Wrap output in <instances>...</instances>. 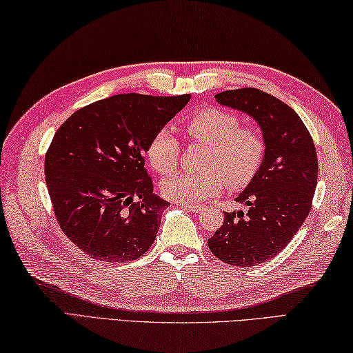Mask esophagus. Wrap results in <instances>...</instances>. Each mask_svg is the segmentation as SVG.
<instances>
[{
	"mask_svg": "<svg viewBox=\"0 0 353 353\" xmlns=\"http://www.w3.org/2000/svg\"><path fill=\"white\" fill-rule=\"evenodd\" d=\"M179 205H183L184 208H187V210H190L193 213L203 212V205H198V204H179Z\"/></svg>",
	"mask_w": 353,
	"mask_h": 353,
	"instance_id": "esophagus-1",
	"label": "esophagus"
}]
</instances>
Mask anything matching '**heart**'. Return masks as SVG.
<instances>
[{
	"label": "heart",
	"mask_w": 353,
	"mask_h": 353,
	"mask_svg": "<svg viewBox=\"0 0 353 353\" xmlns=\"http://www.w3.org/2000/svg\"><path fill=\"white\" fill-rule=\"evenodd\" d=\"M193 140L207 145L204 172H176L161 183L163 195L176 203L195 204L218 195L225 181L233 189L245 187L256 176L265 157L263 137L242 128L236 114L219 108H203L184 121ZM181 145L169 129H160L150 139L146 157L158 174L176 169Z\"/></svg>",
	"instance_id": "b5f03b06"
}]
</instances>
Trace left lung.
I'll return each mask as SVG.
<instances>
[{"label": "left lung", "instance_id": "obj_1", "mask_svg": "<svg viewBox=\"0 0 353 353\" xmlns=\"http://www.w3.org/2000/svg\"><path fill=\"white\" fill-rule=\"evenodd\" d=\"M214 99L256 120L265 157L256 176L236 198L248 210L225 212L224 224L207 243L222 262L254 267L279 254L305 222L319 179L317 152L297 112L268 92L228 90Z\"/></svg>", "mask_w": 353, "mask_h": 353}]
</instances>
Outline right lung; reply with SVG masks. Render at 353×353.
<instances>
[{"instance_id":"obj_1","label":"right lung","mask_w":353,"mask_h":353,"mask_svg":"<svg viewBox=\"0 0 353 353\" xmlns=\"http://www.w3.org/2000/svg\"><path fill=\"white\" fill-rule=\"evenodd\" d=\"M189 100L119 94L81 108L57 129L46 181L62 232L85 254L120 263L152 245L170 203L154 193L145 154Z\"/></svg>"}]
</instances>
